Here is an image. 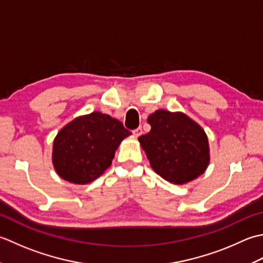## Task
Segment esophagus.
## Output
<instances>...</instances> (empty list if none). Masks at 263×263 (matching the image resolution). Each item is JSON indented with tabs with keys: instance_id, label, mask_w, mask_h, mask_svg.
Returning a JSON list of instances; mask_svg holds the SVG:
<instances>
[{
	"instance_id": "34e87169",
	"label": "esophagus",
	"mask_w": 263,
	"mask_h": 263,
	"mask_svg": "<svg viewBox=\"0 0 263 263\" xmlns=\"http://www.w3.org/2000/svg\"><path fill=\"white\" fill-rule=\"evenodd\" d=\"M133 134H134V135H135L136 137H139V136H141V135H142V134H143V130H142V127H138V128H136V129L133 132Z\"/></svg>"
}]
</instances>
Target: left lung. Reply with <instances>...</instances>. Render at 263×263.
Here are the masks:
<instances>
[{
    "label": "left lung",
    "mask_w": 263,
    "mask_h": 263,
    "mask_svg": "<svg viewBox=\"0 0 263 263\" xmlns=\"http://www.w3.org/2000/svg\"><path fill=\"white\" fill-rule=\"evenodd\" d=\"M151 130L138 137L152 169L173 184L184 185L204 174L210 147L204 129L183 112L157 110L147 118Z\"/></svg>",
    "instance_id": "obj_1"
}]
</instances>
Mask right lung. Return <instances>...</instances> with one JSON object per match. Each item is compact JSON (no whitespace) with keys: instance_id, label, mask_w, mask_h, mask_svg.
<instances>
[{"instance_id":"1","label":"right lung","mask_w":263,"mask_h":263,"mask_svg":"<svg viewBox=\"0 0 263 263\" xmlns=\"http://www.w3.org/2000/svg\"><path fill=\"white\" fill-rule=\"evenodd\" d=\"M130 135L109 115L95 111L79 116L61 128L53 141V167L69 183H92L110 167L120 143Z\"/></svg>"}]
</instances>
